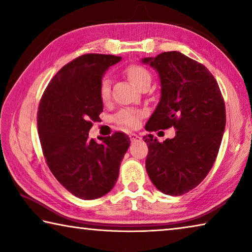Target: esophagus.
<instances>
[{
  "label": "esophagus",
  "instance_id": "obj_1",
  "mask_svg": "<svg viewBox=\"0 0 252 252\" xmlns=\"http://www.w3.org/2000/svg\"><path fill=\"white\" fill-rule=\"evenodd\" d=\"M140 139H141V136L138 135V134H135V133H131V134H130V140H131L132 142H134V141H139Z\"/></svg>",
  "mask_w": 252,
  "mask_h": 252
}]
</instances>
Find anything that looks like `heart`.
<instances>
[{
  "mask_svg": "<svg viewBox=\"0 0 252 252\" xmlns=\"http://www.w3.org/2000/svg\"><path fill=\"white\" fill-rule=\"evenodd\" d=\"M126 73L127 75V78L130 79L131 82L139 89L141 88L142 85L151 82L150 72H149L146 67H143L139 64L127 65L126 69ZM110 92H111L110 81L106 78L102 79L100 83V88H99L101 100L104 102L108 101L110 97ZM144 114H146V112H144L143 110L126 108L119 111L118 114L116 116V121L119 123V125L133 129V127H136L140 125V121H141V119L144 117Z\"/></svg>",
  "mask_w": 252,
  "mask_h": 252,
  "instance_id": "1",
  "label": "heart"
}]
</instances>
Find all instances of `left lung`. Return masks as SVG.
Listing matches in <instances>:
<instances>
[{"mask_svg":"<svg viewBox=\"0 0 252 252\" xmlns=\"http://www.w3.org/2000/svg\"><path fill=\"white\" fill-rule=\"evenodd\" d=\"M142 62L158 71L161 83L160 101L146 130H177L163 142L152 134L143 136L148 176L161 192L185 194L215 163L225 126L223 97L210 71L180 52H163Z\"/></svg>","mask_w":252,"mask_h":252,"instance_id":"8db88e82","label":"left lung"}]
</instances>
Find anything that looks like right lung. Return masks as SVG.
Segmentation results:
<instances>
[{"label": "right lung", "instance_id": "right-lung-1", "mask_svg": "<svg viewBox=\"0 0 252 252\" xmlns=\"http://www.w3.org/2000/svg\"><path fill=\"white\" fill-rule=\"evenodd\" d=\"M121 57L84 54L53 76L37 110V131L51 172L75 197L93 200L110 192L130 146L122 132L89 139L93 122L103 111L99 88L109 66Z\"/></svg>", "mask_w": 252, "mask_h": 252}]
</instances>
